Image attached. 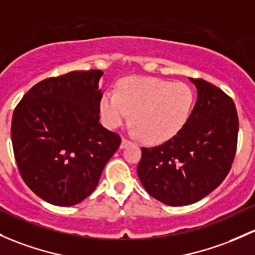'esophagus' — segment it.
Wrapping results in <instances>:
<instances>
[{
	"instance_id": "esophagus-1",
	"label": "esophagus",
	"mask_w": 255,
	"mask_h": 255,
	"mask_svg": "<svg viewBox=\"0 0 255 255\" xmlns=\"http://www.w3.org/2000/svg\"><path fill=\"white\" fill-rule=\"evenodd\" d=\"M130 144H132V141L130 140H128V139H126V138H122V141H121V148H126V146H128V145H130Z\"/></svg>"
}]
</instances>
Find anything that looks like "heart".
Listing matches in <instances>:
<instances>
[{"label": "heart", "mask_w": 255, "mask_h": 255, "mask_svg": "<svg viewBox=\"0 0 255 255\" xmlns=\"http://www.w3.org/2000/svg\"><path fill=\"white\" fill-rule=\"evenodd\" d=\"M194 104L193 90L184 83L130 77L121 80L117 93L107 92L100 101L106 127L117 128L129 120L132 133L149 144L168 141L183 129Z\"/></svg>", "instance_id": "b5f03b06"}]
</instances>
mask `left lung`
Instances as JSON below:
<instances>
[{
    "mask_svg": "<svg viewBox=\"0 0 255 255\" xmlns=\"http://www.w3.org/2000/svg\"><path fill=\"white\" fill-rule=\"evenodd\" d=\"M197 103L175 138L155 148H141L136 167L151 197L171 206L203 199L226 178L234 162L238 116L227 94L204 79L189 78Z\"/></svg>",
    "mask_w": 255,
    "mask_h": 255,
    "instance_id": "1",
    "label": "left lung"
}]
</instances>
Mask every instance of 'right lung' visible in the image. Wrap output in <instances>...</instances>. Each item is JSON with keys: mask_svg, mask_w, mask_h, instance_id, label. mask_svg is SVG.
<instances>
[{"mask_svg": "<svg viewBox=\"0 0 255 255\" xmlns=\"http://www.w3.org/2000/svg\"><path fill=\"white\" fill-rule=\"evenodd\" d=\"M103 71H74L41 80L19 101L12 117L18 170L37 197L71 206L98 186L121 144L99 123Z\"/></svg>", "mask_w": 255, "mask_h": 255, "instance_id": "add662e5", "label": "right lung"}]
</instances>
